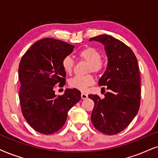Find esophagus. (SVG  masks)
Listing matches in <instances>:
<instances>
[{"label":"esophagus","instance_id":"obj_1","mask_svg":"<svg viewBox=\"0 0 158 158\" xmlns=\"http://www.w3.org/2000/svg\"><path fill=\"white\" fill-rule=\"evenodd\" d=\"M81 98L82 99H86L87 97H88V95L86 94H85V93H81Z\"/></svg>","mask_w":158,"mask_h":158}]
</instances>
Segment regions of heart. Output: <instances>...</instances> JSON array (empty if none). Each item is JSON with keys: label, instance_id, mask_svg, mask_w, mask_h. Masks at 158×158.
<instances>
[{"label": "heart", "instance_id": "b5f03b06", "mask_svg": "<svg viewBox=\"0 0 158 158\" xmlns=\"http://www.w3.org/2000/svg\"><path fill=\"white\" fill-rule=\"evenodd\" d=\"M78 58L82 61L89 63L87 73H93L95 75L102 73L106 69V61L102 58V53L94 47L88 46L83 48L77 53ZM62 67L66 73L71 75L73 73L75 62L69 56H66L62 61ZM94 83L93 75H87L85 76H76L70 79L69 85L71 88L77 89L81 91H85L88 87Z\"/></svg>", "mask_w": 158, "mask_h": 158}]
</instances>
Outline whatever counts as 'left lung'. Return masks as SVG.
Listing matches in <instances>:
<instances>
[{"label":"left lung","mask_w":158,"mask_h":158,"mask_svg":"<svg viewBox=\"0 0 158 158\" xmlns=\"http://www.w3.org/2000/svg\"><path fill=\"white\" fill-rule=\"evenodd\" d=\"M92 40L105 45L108 63L98 84L105 85L108 91L103 99L97 94L89 95L94 102L91 119L101 133L115 135L129 125L139 110L141 89L139 64L133 50L122 41L107 34L89 40Z\"/></svg>","instance_id":"obj_1"}]
</instances>
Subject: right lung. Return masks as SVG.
Segmentation results:
<instances>
[{"mask_svg":"<svg viewBox=\"0 0 158 158\" xmlns=\"http://www.w3.org/2000/svg\"><path fill=\"white\" fill-rule=\"evenodd\" d=\"M74 48L63 41L45 38L35 42L19 62L21 110L27 122L39 133L50 135L61 130L69 110L81 100L77 89H68L58 96L54 90L56 85H65L62 61Z\"/></svg>","mask_w":158,"mask_h":158,"instance_id":"add662e5","label":"right lung"}]
</instances>
